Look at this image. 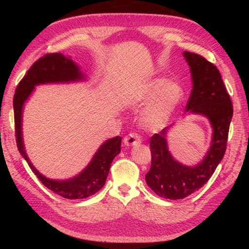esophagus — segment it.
Instances as JSON below:
<instances>
[{
  "label": "esophagus",
  "instance_id": "34e87169",
  "mask_svg": "<svg viewBox=\"0 0 249 249\" xmlns=\"http://www.w3.org/2000/svg\"><path fill=\"white\" fill-rule=\"evenodd\" d=\"M124 144L127 146H131V145H137L141 142V138L137 133L132 132L130 134H127L126 136L124 139Z\"/></svg>",
  "mask_w": 249,
  "mask_h": 249
}]
</instances>
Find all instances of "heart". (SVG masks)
<instances>
[{"label": "heart", "instance_id": "heart-1", "mask_svg": "<svg viewBox=\"0 0 249 249\" xmlns=\"http://www.w3.org/2000/svg\"><path fill=\"white\" fill-rule=\"evenodd\" d=\"M184 96V90L176 82L155 79L143 89L140 101L149 104L143 113V123L150 129H160L168 123Z\"/></svg>", "mask_w": 249, "mask_h": 249}]
</instances>
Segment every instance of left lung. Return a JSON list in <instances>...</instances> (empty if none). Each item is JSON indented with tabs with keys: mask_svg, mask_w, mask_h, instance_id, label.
<instances>
[{
	"mask_svg": "<svg viewBox=\"0 0 249 249\" xmlns=\"http://www.w3.org/2000/svg\"><path fill=\"white\" fill-rule=\"evenodd\" d=\"M190 66L193 88L186 111L209 118L213 127L212 145L201 163L188 167L177 162L168 152L165 127L149 141L152 165L145 182L164 198L182 199L197 191L212 177L227 150L232 104L217 67L195 53L184 52Z\"/></svg>",
	"mask_w": 249,
	"mask_h": 249,
	"instance_id": "left-lung-1",
	"label": "left lung"
}]
</instances>
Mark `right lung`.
<instances>
[{"instance_id":"right-lung-1","label":"right lung","mask_w":249,"mask_h":249,"mask_svg":"<svg viewBox=\"0 0 249 249\" xmlns=\"http://www.w3.org/2000/svg\"><path fill=\"white\" fill-rule=\"evenodd\" d=\"M83 79L78 65L61 53H53L39 58L30 67L20 80L13 97L14 127L17 145L20 155L25 158L30 168L49 190L67 199H83L99 191L106 183L113 159L120 153V136L107 140L99 148L92 161L76 178L67 180H54L43 177L35 169L25 152L21 136V112L24 103L32 93L34 86L44 83L71 82Z\"/></svg>"}]
</instances>
